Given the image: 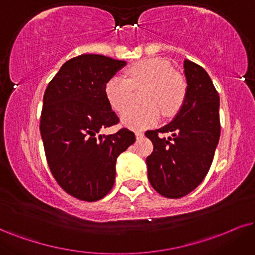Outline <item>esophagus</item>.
I'll list each match as a JSON object with an SVG mask.
<instances>
[{
    "label": "esophagus",
    "instance_id": "esophagus-1",
    "mask_svg": "<svg viewBox=\"0 0 255 255\" xmlns=\"http://www.w3.org/2000/svg\"><path fill=\"white\" fill-rule=\"evenodd\" d=\"M143 137H144V133L142 132V131H136V138H137V139H142Z\"/></svg>",
    "mask_w": 255,
    "mask_h": 255
}]
</instances>
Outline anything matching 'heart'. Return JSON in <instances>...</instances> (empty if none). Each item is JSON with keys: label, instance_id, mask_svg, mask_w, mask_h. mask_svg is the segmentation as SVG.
<instances>
[{"label": "heart", "instance_id": "obj_1", "mask_svg": "<svg viewBox=\"0 0 255 255\" xmlns=\"http://www.w3.org/2000/svg\"><path fill=\"white\" fill-rule=\"evenodd\" d=\"M145 87L141 100L142 107L125 108L132 100V89ZM105 93L113 109L122 111L125 127L139 130L152 127L161 118L171 117L178 110L187 94L183 75L172 70L170 62L162 58L143 59L127 70V79L115 75L105 85Z\"/></svg>", "mask_w": 255, "mask_h": 255}]
</instances>
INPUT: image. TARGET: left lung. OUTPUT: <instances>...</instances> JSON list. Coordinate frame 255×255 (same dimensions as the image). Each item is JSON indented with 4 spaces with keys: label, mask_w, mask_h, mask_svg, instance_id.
<instances>
[{
    "label": "left lung",
    "mask_w": 255,
    "mask_h": 255,
    "mask_svg": "<svg viewBox=\"0 0 255 255\" xmlns=\"http://www.w3.org/2000/svg\"><path fill=\"white\" fill-rule=\"evenodd\" d=\"M187 94L174 119L146 131L153 151L146 158L147 178L157 193L180 199L206 177L220 139V97L201 66L184 60ZM159 133H170L165 138Z\"/></svg>",
    "instance_id": "obj_1"
}]
</instances>
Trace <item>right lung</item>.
Masks as SVG:
<instances>
[{"mask_svg":"<svg viewBox=\"0 0 255 255\" xmlns=\"http://www.w3.org/2000/svg\"><path fill=\"white\" fill-rule=\"evenodd\" d=\"M125 65L99 54L75 56L61 66L43 96L40 131L49 169L66 193L87 202L109 194L118 156L136 140L128 128L100 134L119 122L105 85Z\"/></svg>","mask_w":255,"mask_h":255,"instance_id":"obj_1","label":"right lung"}]
</instances>
